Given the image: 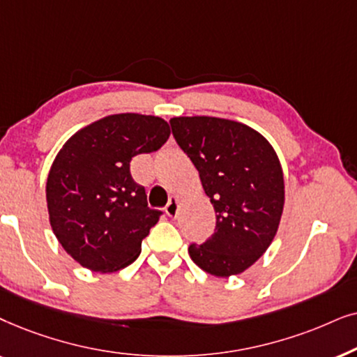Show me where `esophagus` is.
Wrapping results in <instances>:
<instances>
[{
	"instance_id": "esophagus-1",
	"label": "esophagus",
	"mask_w": 357,
	"mask_h": 357,
	"mask_svg": "<svg viewBox=\"0 0 357 357\" xmlns=\"http://www.w3.org/2000/svg\"><path fill=\"white\" fill-rule=\"evenodd\" d=\"M178 208H179V201L176 197H171L168 206L165 207V211L169 217H176V213H178Z\"/></svg>"
}]
</instances>
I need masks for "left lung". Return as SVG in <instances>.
I'll use <instances>...</instances> for the list:
<instances>
[{
	"mask_svg": "<svg viewBox=\"0 0 357 357\" xmlns=\"http://www.w3.org/2000/svg\"><path fill=\"white\" fill-rule=\"evenodd\" d=\"M178 145L199 171L215 208V231L189 246L191 259L217 278L243 273L278 234L284 208V174L259 132L220 117H173Z\"/></svg>",
	"mask_w": 357,
	"mask_h": 357,
	"instance_id": "8db88e82",
	"label": "left lung"
}]
</instances>
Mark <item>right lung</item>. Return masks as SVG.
Listing matches in <instances>:
<instances>
[{
	"mask_svg": "<svg viewBox=\"0 0 357 357\" xmlns=\"http://www.w3.org/2000/svg\"><path fill=\"white\" fill-rule=\"evenodd\" d=\"M169 134L161 117L114 114L61 146L47 178V208L56 240L83 268L114 273L139 258L161 212L149 207L130 161L161 149Z\"/></svg>",
	"mask_w": 357,
	"mask_h": 357,
	"instance_id": "1",
	"label": "right lung"
}]
</instances>
